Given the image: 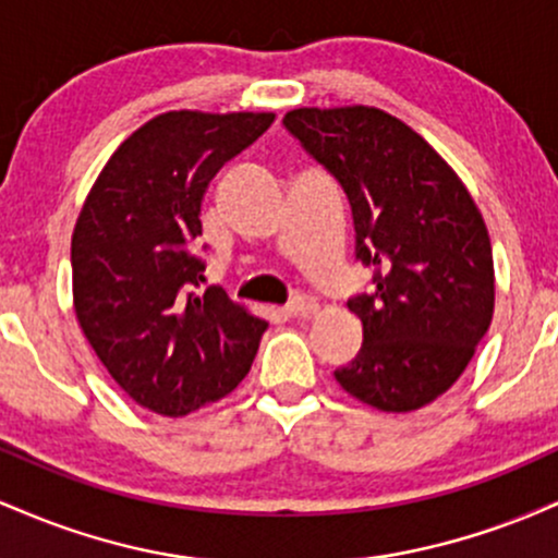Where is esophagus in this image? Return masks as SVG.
Instances as JSON below:
<instances>
[{"instance_id":"obj_1","label":"esophagus","mask_w":558,"mask_h":558,"mask_svg":"<svg viewBox=\"0 0 558 558\" xmlns=\"http://www.w3.org/2000/svg\"><path fill=\"white\" fill-rule=\"evenodd\" d=\"M317 312V301L310 296H296L286 306L288 317H312Z\"/></svg>"}]
</instances>
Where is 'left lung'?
<instances>
[{
  "label": "left lung",
  "mask_w": 558,
  "mask_h": 558,
  "mask_svg": "<svg viewBox=\"0 0 558 558\" xmlns=\"http://www.w3.org/2000/svg\"><path fill=\"white\" fill-rule=\"evenodd\" d=\"M286 131L341 183L356 259L375 288L349 299L362 349L336 380L380 412L446 393L490 328L493 252L470 191L420 133L375 107H301Z\"/></svg>",
  "instance_id": "1"
}]
</instances>
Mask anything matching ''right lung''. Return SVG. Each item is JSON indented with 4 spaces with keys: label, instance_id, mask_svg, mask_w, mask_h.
<instances>
[{
    "label": "right lung",
    "instance_id": "1",
    "mask_svg": "<svg viewBox=\"0 0 558 558\" xmlns=\"http://www.w3.org/2000/svg\"><path fill=\"white\" fill-rule=\"evenodd\" d=\"M272 112H165L131 133L88 191L70 243L73 304L112 380L149 412L183 417L252 369L265 319L204 283L202 198Z\"/></svg>",
    "mask_w": 558,
    "mask_h": 558
}]
</instances>
